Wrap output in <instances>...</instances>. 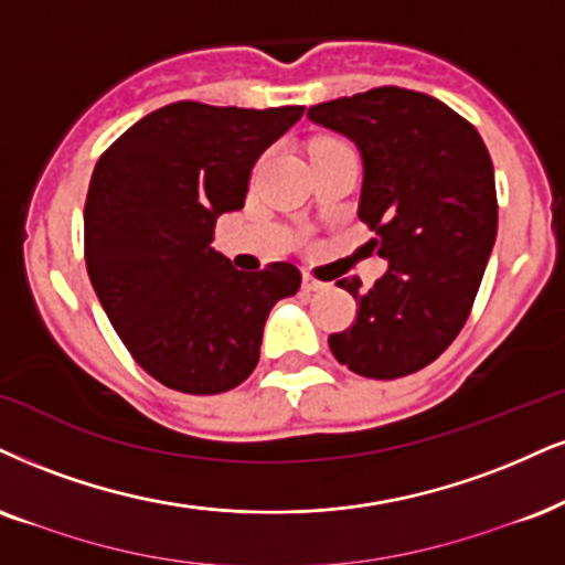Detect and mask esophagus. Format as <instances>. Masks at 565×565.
Instances as JSON below:
<instances>
[{
    "label": "esophagus",
    "mask_w": 565,
    "mask_h": 565,
    "mask_svg": "<svg viewBox=\"0 0 565 565\" xmlns=\"http://www.w3.org/2000/svg\"><path fill=\"white\" fill-rule=\"evenodd\" d=\"M327 288V282H319L315 275H309V271H306L303 275V290L306 294H317V290H324Z\"/></svg>",
    "instance_id": "esophagus-1"
}]
</instances>
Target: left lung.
<instances>
[{"instance_id":"left-lung-1","label":"left lung","mask_w":565,"mask_h":565,"mask_svg":"<svg viewBox=\"0 0 565 565\" xmlns=\"http://www.w3.org/2000/svg\"><path fill=\"white\" fill-rule=\"evenodd\" d=\"M309 117L359 146V220L390 262L369 290L359 277L338 282L356 319L327 343L361 377H406L440 356L475 306L498 235L490 151L448 104L398 86L317 104Z\"/></svg>"}]
</instances>
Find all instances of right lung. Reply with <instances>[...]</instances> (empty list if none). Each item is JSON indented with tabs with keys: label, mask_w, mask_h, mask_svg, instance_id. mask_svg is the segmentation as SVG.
<instances>
[{
	"label": "right lung",
	"mask_w": 565,
	"mask_h": 565,
	"mask_svg": "<svg viewBox=\"0 0 565 565\" xmlns=\"http://www.w3.org/2000/svg\"><path fill=\"white\" fill-rule=\"evenodd\" d=\"M303 107L175 102L99 157L83 212L90 285L138 366L164 387L217 395L259 364L271 306L301 288L290 262L238 271L212 243L250 170Z\"/></svg>",
	"instance_id": "add662e5"
}]
</instances>
